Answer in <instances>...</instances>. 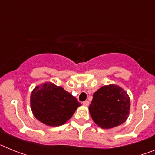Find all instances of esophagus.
Here are the masks:
<instances>
[{
  "instance_id": "34e87169",
  "label": "esophagus",
  "mask_w": 155,
  "mask_h": 155,
  "mask_svg": "<svg viewBox=\"0 0 155 155\" xmlns=\"http://www.w3.org/2000/svg\"><path fill=\"white\" fill-rule=\"evenodd\" d=\"M88 105H89V102L88 101H84V102H83V105H84V106H88Z\"/></svg>"
}]
</instances>
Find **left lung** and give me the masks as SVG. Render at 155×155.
I'll return each mask as SVG.
<instances>
[{
	"instance_id": "left-lung-1",
	"label": "left lung",
	"mask_w": 155,
	"mask_h": 155,
	"mask_svg": "<svg viewBox=\"0 0 155 155\" xmlns=\"http://www.w3.org/2000/svg\"><path fill=\"white\" fill-rule=\"evenodd\" d=\"M130 100L120 86L105 85L93 94L89 112L93 121L102 129L121 125L127 120Z\"/></svg>"
}]
</instances>
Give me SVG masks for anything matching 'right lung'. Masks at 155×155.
Listing matches in <instances>:
<instances>
[{"mask_svg": "<svg viewBox=\"0 0 155 155\" xmlns=\"http://www.w3.org/2000/svg\"><path fill=\"white\" fill-rule=\"evenodd\" d=\"M30 105L39 121L50 127H58L70 120L81 104L63 87L46 82L31 91Z\"/></svg>", "mask_w": 155, "mask_h": 155, "instance_id": "add662e5", "label": "right lung"}]
</instances>
